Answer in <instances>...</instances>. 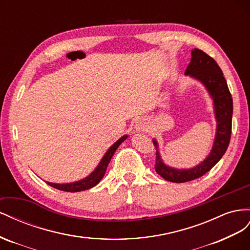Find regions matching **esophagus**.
<instances>
[{
  "label": "esophagus",
  "instance_id": "34e87169",
  "mask_svg": "<svg viewBox=\"0 0 250 250\" xmlns=\"http://www.w3.org/2000/svg\"><path fill=\"white\" fill-rule=\"evenodd\" d=\"M145 124L146 123H144V121H142V120H139V121H137V124H136V129L137 130H145V127H146V125H145Z\"/></svg>",
  "mask_w": 250,
  "mask_h": 250
}]
</instances>
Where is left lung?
I'll return each instance as SVG.
<instances>
[{
    "mask_svg": "<svg viewBox=\"0 0 250 250\" xmlns=\"http://www.w3.org/2000/svg\"><path fill=\"white\" fill-rule=\"evenodd\" d=\"M185 74L201 81L209 91L215 103L218 125L215 142L209 156L194 168L176 169L167 167L161 161L159 152L156 151L155 170L157 174L163 179L176 183L195 180L210 170L225 154L231 136L232 98L222 70L218 66L217 62L200 49L192 50L191 60L185 70ZM153 144L157 147L156 140H153Z\"/></svg>",
    "mask_w": 250,
    "mask_h": 250,
    "instance_id": "1",
    "label": "left lung"
}]
</instances>
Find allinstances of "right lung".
<instances>
[{"mask_svg": "<svg viewBox=\"0 0 250 250\" xmlns=\"http://www.w3.org/2000/svg\"><path fill=\"white\" fill-rule=\"evenodd\" d=\"M126 135H125L124 137H121L119 140H117L115 144H114L109 149L108 152L105 153V155L104 156V158L102 159L101 163H99L98 167H96V169L92 173L89 177L84 178V179L77 181V182H73V183H69V184H56V183H50L47 182V184H49L50 187H52L56 189H60L62 191H69V192H76V191H82V190H85L89 189L91 188L95 187L97 183H99L103 179V177L104 176L105 169L109 166V162L111 161L112 156L115 153V151L117 149V147L120 146L121 142L126 139Z\"/></svg>", "mask_w": 250, "mask_h": 250, "instance_id": "add662e5", "label": "right lung"}]
</instances>
